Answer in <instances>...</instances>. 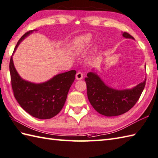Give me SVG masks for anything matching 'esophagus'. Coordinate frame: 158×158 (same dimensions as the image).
Here are the masks:
<instances>
[{"mask_svg":"<svg viewBox=\"0 0 158 158\" xmlns=\"http://www.w3.org/2000/svg\"><path fill=\"white\" fill-rule=\"evenodd\" d=\"M76 78L77 80H81L83 78V73L81 72H78L76 73Z\"/></svg>","mask_w":158,"mask_h":158,"instance_id":"esophagus-1","label":"esophagus"}]
</instances>
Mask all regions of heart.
Here are the masks:
<instances>
[{
    "label": "heart",
    "mask_w": 158,
    "mask_h": 158,
    "mask_svg": "<svg viewBox=\"0 0 158 158\" xmlns=\"http://www.w3.org/2000/svg\"><path fill=\"white\" fill-rule=\"evenodd\" d=\"M92 41V36L91 35H86L76 38L72 46V52L78 54L83 52L87 48Z\"/></svg>",
    "instance_id": "b5f03b06"
}]
</instances>
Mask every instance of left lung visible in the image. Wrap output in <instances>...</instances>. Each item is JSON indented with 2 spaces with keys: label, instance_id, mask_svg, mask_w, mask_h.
<instances>
[{
  "label": "left lung",
  "instance_id": "obj_1",
  "mask_svg": "<svg viewBox=\"0 0 158 158\" xmlns=\"http://www.w3.org/2000/svg\"><path fill=\"white\" fill-rule=\"evenodd\" d=\"M123 36L134 39L126 32ZM85 80L90 103L96 111L106 117L118 116L130 110L140 98L146 84L145 79L131 89H114L106 85L93 72L88 73Z\"/></svg>",
  "mask_w": 158,
  "mask_h": 158
}]
</instances>
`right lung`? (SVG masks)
<instances>
[{
  "instance_id": "right-lung-1",
  "label": "right lung",
  "mask_w": 158,
  "mask_h": 158,
  "mask_svg": "<svg viewBox=\"0 0 158 158\" xmlns=\"http://www.w3.org/2000/svg\"><path fill=\"white\" fill-rule=\"evenodd\" d=\"M34 31H28L19 40L14 53L21 41ZM9 71L15 99L26 112L40 119H48L59 113L65 104L67 93L74 81L76 73L75 70H71L59 73L46 82H30L19 76L14 67L12 56L9 63Z\"/></svg>"
}]
</instances>
